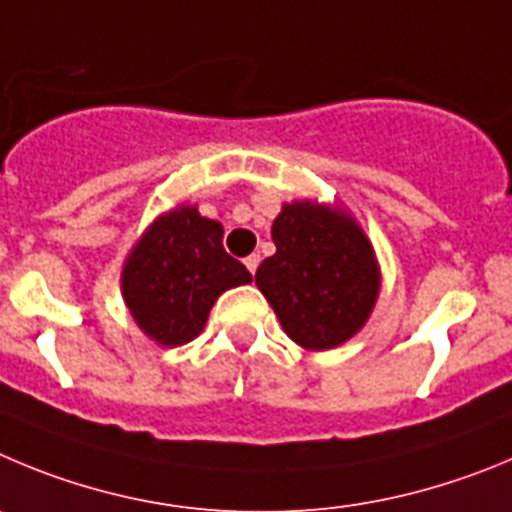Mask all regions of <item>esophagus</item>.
<instances>
[{"label":"esophagus","instance_id":"1","mask_svg":"<svg viewBox=\"0 0 512 512\" xmlns=\"http://www.w3.org/2000/svg\"><path fill=\"white\" fill-rule=\"evenodd\" d=\"M257 265H260V255H250V257H245V267H247V270H250L252 275H255Z\"/></svg>","mask_w":512,"mask_h":512}]
</instances>
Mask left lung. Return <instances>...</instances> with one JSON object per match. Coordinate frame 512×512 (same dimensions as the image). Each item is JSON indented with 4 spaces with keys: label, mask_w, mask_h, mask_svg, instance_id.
<instances>
[{
    "label": "left lung",
    "mask_w": 512,
    "mask_h": 512,
    "mask_svg": "<svg viewBox=\"0 0 512 512\" xmlns=\"http://www.w3.org/2000/svg\"><path fill=\"white\" fill-rule=\"evenodd\" d=\"M275 255L255 283L285 334L306 349L339 347L375 306L380 273L372 245L352 216L296 201L273 222Z\"/></svg>",
    "instance_id": "8db88e82"
}]
</instances>
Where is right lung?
Returning a JSON list of instances; mask_svg holds the SVG:
<instances>
[{"mask_svg": "<svg viewBox=\"0 0 512 512\" xmlns=\"http://www.w3.org/2000/svg\"><path fill=\"white\" fill-rule=\"evenodd\" d=\"M224 229L193 206L160 216L137 242L122 273L127 308L163 347L191 342L204 329L214 301L252 275L222 245Z\"/></svg>", "mask_w": 512, "mask_h": 512, "instance_id": "right-lung-1", "label": "right lung"}]
</instances>
